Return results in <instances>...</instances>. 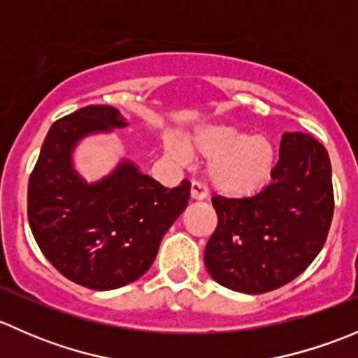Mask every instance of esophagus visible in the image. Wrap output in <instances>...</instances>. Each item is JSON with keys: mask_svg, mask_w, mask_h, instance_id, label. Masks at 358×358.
<instances>
[{"mask_svg": "<svg viewBox=\"0 0 358 358\" xmlns=\"http://www.w3.org/2000/svg\"><path fill=\"white\" fill-rule=\"evenodd\" d=\"M190 197L196 201H202L208 197V192H206L204 185L201 182H192L190 183Z\"/></svg>", "mask_w": 358, "mask_h": 358, "instance_id": "1", "label": "esophagus"}]
</instances>
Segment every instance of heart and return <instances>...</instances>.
I'll use <instances>...</instances> for the list:
<instances>
[{"label": "heart", "instance_id": "obj_1", "mask_svg": "<svg viewBox=\"0 0 358 358\" xmlns=\"http://www.w3.org/2000/svg\"><path fill=\"white\" fill-rule=\"evenodd\" d=\"M189 152L208 161V182L229 197H249L262 190L272 178L277 159L272 140L230 124L202 126L187 145L175 133H166L164 152L171 161L185 164Z\"/></svg>", "mask_w": 358, "mask_h": 358}]
</instances>
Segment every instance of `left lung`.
Returning <instances> with one entry per match:
<instances>
[{"mask_svg":"<svg viewBox=\"0 0 358 358\" xmlns=\"http://www.w3.org/2000/svg\"><path fill=\"white\" fill-rule=\"evenodd\" d=\"M218 225L204 263L223 287L262 294L305 272L327 239L334 213L326 147L306 133H284L272 182L244 199L215 196Z\"/></svg>","mask_w":358,"mask_h":358,"instance_id":"8db88e82","label":"left lung"}]
</instances>
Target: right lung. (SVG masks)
Wrapping results in <instances>:
<instances>
[{
	"mask_svg": "<svg viewBox=\"0 0 358 358\" xmlns=\"http://www.w3.org/2000/svg\"><path fill=\"white\" fill-rule=\"evenodd\" d=\"M124 126L110 106L59 119L29 178L27 218L39 249L64 277L95 291L140 279L190 197V182L166 189L128 159L99 182L76 171L72 152L83 138Z\"/></svg>",
	"mask_w": 358,
	"mask_h": 358,
	"instance_id": "right-lung-1",
	"label": "right lung"
}]
</instances>
